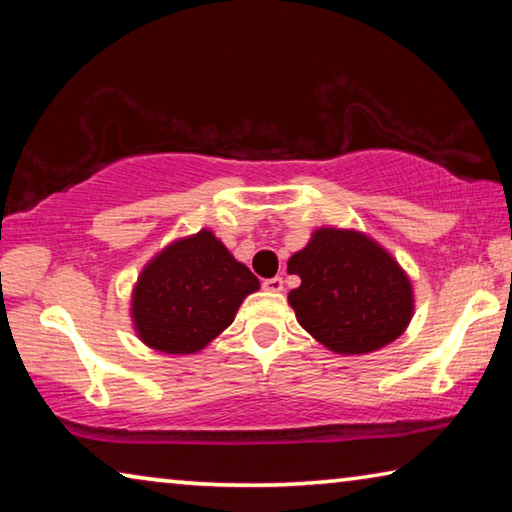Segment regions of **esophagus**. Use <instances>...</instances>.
Listing matches in <instances>:
<instances>
[{
  "mask_svg": "<svg viewBox=\"0 0 512 512\" xmlns=\"http://www.w3.org/2000/svg\"><path fill=\"white\" fill-rule=\"evenodd\" d=\"M262 287L271 293H280V291H284V280L282 277H268V280L262 282Z\"/></svg>",
  "mask_w": 512,
  "mask_h": 512,
  "instance_id": "34e87169",
  "label": "esophagus"
}]
</instances>
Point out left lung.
<instances>
[{
  "label": "left lung",
  "mask_w": 512,
  "mask_h": 512,
  "mask_svg": "<svg viewBox=\"0 0 512 512\" xmlns=\"http://www.w3.org/2000/svg\"><path fill=\"white\" fill-rule=\"evenodd\" d=\"M287 271L302 280L289 293L298 323L332 352H375L393 343L413 316L409 277L363 232L316 230L291 255Z\"/></svg>",
  "instance_id": "8db88e82"
}]
</instances>
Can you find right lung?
I'll list each match as a JSON object with an SVG mask.
<instances>
[{
    "label": "right lung",
    "instance_id": "1",
    "mask_svg": "<svg viewBox=\"0 0 512 512\" xmlns=\"http://www.w3.org/2000/svg\"><path fill=\"white\" fill-rule=\"evenodd\" d=\"M259 280L237 262L210 230L169 244L137 277L133 323L153 350H203L237 316Z\"/></svg>",
    "mask_w": 512,
    "mask_h": 512
}]
</instances>
